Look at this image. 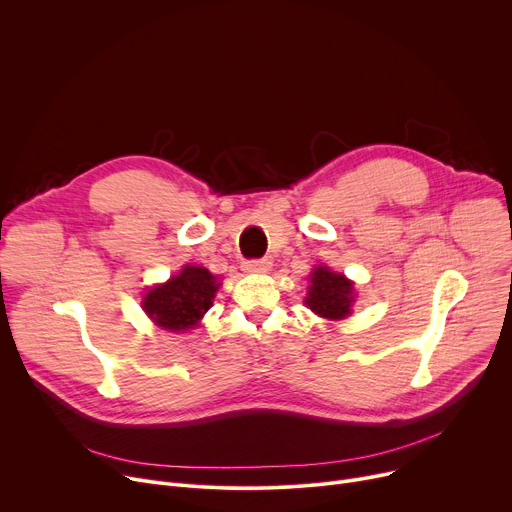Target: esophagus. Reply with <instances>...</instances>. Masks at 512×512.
<instances>
[{"label": "esophagus", "mask_w": 512, "mask_h": 512, "mask_svg": "<svg viewBox=\"0 0 512 512\" xmlns=\"http://www.w3.org/2000/svg\"><path fill=\"white\" fill-rule=\"evenodd\" d=\"M247 271H269L271 269V259H249L243 263Z\"/></svg>", "instance_id": "esophagus-1"}]
</instances>
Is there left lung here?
Here are the masks:
<instances>
[{"label": "left lung", "instance_id": "left-lung-1", "mask_svg": "<svg viewBox=\"0 0 512 512\" xmlns=\"http://www.w3.org/2000/svg\"><path fill=\"white\" fill-rule=\"evenodd\" d=\"M311 288L306 306L325 319H344L350 315L354 302V286L342 274H333L327 267H317L311 274Z\"/></svg>", "mask_w": 512, "mask_h": 512}]
</instances>
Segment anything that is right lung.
<instances>
[{"label": "right lung", "mask_w": 512, "mask_h": 512, "mask_svg": "<svg viewBox=\"0 0 512 512\" xmlns=\"http://www.w3.org/2000/svg\"><path fill=\"white\" fill-rule=\"evenodd\" d=\"M216 290V278L206 267L187 265L179 276L146 294L144 311L164 329H191L212 306Z\"/></svg>", "instance_id": "add662e5"}]
</instances>
